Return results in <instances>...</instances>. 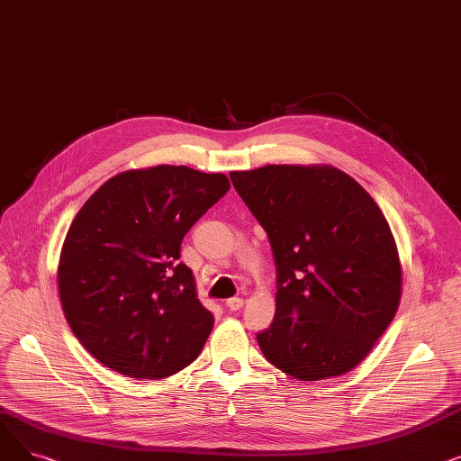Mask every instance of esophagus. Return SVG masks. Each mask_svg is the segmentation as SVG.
<instances>
[{
    "mask_svg": "<svg viewBox=\"0 0 461 461\" xmlns=\"http://www.w3.org/2000/svg\"><path fill=\"white\" fill-rule=\"evenodd\" d=\"M243 304H245V301L239 299V297H233V299H228V301H226V306H228L230 312L240 310V308H243Z\"/></svg>",
    "mask_w": 461,
    "mask_h": 461,
    "instance_id": "esophagus-1",
    "label": "esophagus"
}]
</instances>
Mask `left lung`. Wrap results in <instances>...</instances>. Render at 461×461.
Segmentation results:
<instances>
[{
	"label": "left lung",
	"instance_id": "left-lung-1",
	"mask_svg": "<svg viewBox=\"0 0 461 461\" xmlns=\"http://www.w3.org/2000/svg\"><path fill=\"white\" fill-rule=\"evenodd\" d=\"M237 194L267 231L276 312L258 344L299 381L353 370L394 320L402 265L370 194L332 166L271 164L231 172Z\"/></svg>",
	"mask_w": 461,
	"mask_h": 461
}]
</instances>
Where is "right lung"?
I'll list each match as a JSON object with an SVG mask.
<instances>
[{
  "mask_svg": "<svg viewBox=\"0 0 461 461\" xmlns=\"http://www.w3.org/2000/svg\"><path fill=\"white\" fill-rule=\"evenodd\" d=\"M228 190L224 174L164 164L117 174L78 211L59 256V299L106 368L162 379L200 355L214 318L177 259L186 231Z\"/></svg>",
  "mask_w": 461,
  "mask_h": 461,
  "instance_id": "1",
  "label": "right lung"
}]
</instances>
